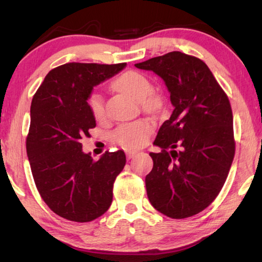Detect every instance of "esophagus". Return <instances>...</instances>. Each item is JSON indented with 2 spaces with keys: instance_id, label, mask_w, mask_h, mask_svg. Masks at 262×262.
<instances>
[{
  "instance_id": "34e87169",
  "label": "esophagus",
  "mask_w": 262,
  "mask_h": 262,
  "mask_svg": "<svg viewBox=\"0 0 262 262\" xmlns=\"http://www.w3.org/2000/svg\"><path fill=\"white\" fill-rule=\"evenodd\" d=\"M137 154H139V152L135 151V150H128V151H126V155H127V158H128V159L135 157Z\"/></svg>"
}]
</instances>
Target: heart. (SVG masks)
<instances>
[{
  "label": "heart",
  "instance_id": "b5f03b06",
  "mask_svg": "<svg viewBox=\"0 0 262 262\" xmlns=\"http://www.w3.org/2000/svg\"><path fill=\"white\" fill-rule=\"evenodd\" d=\"M112 85L117 90L125 92L133 98L142 101L145 110L156 111L159 107V98L156 95L151 94L152 84L143 74L128 70L119 75L112 82ZM88 104L95 119L103 120L105 118V106L101 95L97 92L91 94ZM154 125L151 121L148 119H140L118 127L113 132L112 140L125 149L140 148L145 143Z\"/></svg>",
  "mask_w": 262,
  "mask_h": 262
}]
</instances>
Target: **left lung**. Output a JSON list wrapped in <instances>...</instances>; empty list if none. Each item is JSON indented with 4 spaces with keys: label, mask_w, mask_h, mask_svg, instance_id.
Here are the masks:
<instances>
[{
    "label": "left lung",
    "mask_w": 262,
    "mask_h": 262,
    "mask_svg": "<svg viewBox=\"0 0 262 262\" xmlns=\"http://www.w3.org/2000/svg\"><path fill=\"white\" fill-rule=\"evenodd\" d=\"M135 67L163 78L174 107L154 142L162 151L150 152L149 201L171 219L196 215L221 192L234 157L228 96L205 62L185 53L170 52Z\"/></svg>",
    "instance_id": "1"
}]
</instances>
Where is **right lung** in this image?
Segmentation results:
<instances>
[{
  "label": "right lung",
  "instance_id": "right-lung-1",
  "mask_svg": "<svg viewBox=\"0 0 262 262\" xmlns=\"http://www.w3.org/2000/svg\"><path fill=\"white\" fill-rule=\"evenodd\" d=\"M126 67L70 62L52 69L31 104L26 137L38 192L56 215L74 222L98 219L112 203L113 184L126 164L122 150L98 161L82 151L79 141L96 127L88 99L94 86Z\"/></svg>",
  "mask_w": 262,
  "mask_h": 262
}]
</instances>
